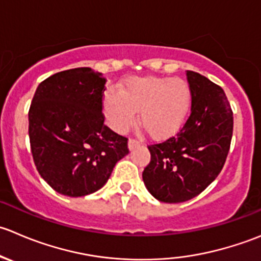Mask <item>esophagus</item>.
<instances>
[{
	"mask_svg": "<svg viewBox=\"0 0 261 261\" xmlns=\"http://www.w3.org/2000/svg\"><path fill=\"white\" fill-rule=\"evenodd\" d=\"M141 144H142V142L137 141V139H134V138H130L129 141H128V147H129V149L136 148V147L141 146Z\"/></svg>",
	"mask_w": 261,
	"mask_h": 261,
	"instance_id": "obj_1",
	"label": "esophagus"
}]
</instances>
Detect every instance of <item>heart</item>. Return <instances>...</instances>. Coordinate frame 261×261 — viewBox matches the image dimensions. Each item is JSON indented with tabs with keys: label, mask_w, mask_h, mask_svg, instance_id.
<instances>
[{
	"label": "heart",
	"mask_w": 261,
	"mask_h": 261,
	"mask_svg": "<svg viewBox=\"0 0 261 261\" xmlns=\"http://www.w3.org/2000/svg\"><path fill=\"white\" fill-rule=\"evenodd\" d=\"M192 104V91L184 80L170 77H132L120 91L107 90L102 108L108 123L124 133L139 123L152 138H166L179 129Z\"/></svg>",
	"instance_id": "1"
}]
</instances>
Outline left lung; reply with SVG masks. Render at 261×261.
Masks as SVG:
<instances>
[{
	"label": "left lung",
	"mask_w": 261,
	"mask_h": 261,
	"mask_svg": "<svg viewBox=\"0 0 261 261\" xmlns=\"http://www.w3.org/2000/svg\"><path fill=\"white\" fill-rule=\"evenodd\" d=\"M192 110L176 136L149 144L151 161L144 167L148 192L164 203H181L197 197L221 172L233 130V113L223 89L211 80L187 71Z\"/></svg>",
	"instance_id": "obj_1"
}]
</instances>
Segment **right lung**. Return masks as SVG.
I'll use <instances>...</instances> for the list:
<instances>
[{
  "mask_svg": "<svg viewBox=\"0 0 261 261\" xmlns=\"http://www.w3.org/2000/svg\"><path fill=\"white\" fill-rule=\"evenodd\" d=\"M107 79L89 67L58 72L40 82L29 109L33 160L59 194L99 190L128 154V138L104 124Z\"/></svg>",
  "mask_w": 261,
  "mask_h": 261,
  "instance_id": "right-lung-1",
  "label": "right lung"
}]
</instances>
